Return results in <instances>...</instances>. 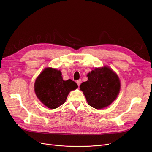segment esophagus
I'll list each match as a JSON object with an SVG mask.
<instances>
[{
  "label": "esophagus",
  "instance_id": "obj_1",
  "mask_svg": "<svg viewBox=\"0 0 152 152\" xmlns=\"http://www.w3.org/2000/svg\"><path fill=\"white\" fill-rule=\"evenodd\" d=\"M76 83H77V84L78 85V86H80V84H81V79H79V80H77V81H76Z\"/></svg>",
  "mask_w": 152,
  "mask_h": 152
}]
</instances>
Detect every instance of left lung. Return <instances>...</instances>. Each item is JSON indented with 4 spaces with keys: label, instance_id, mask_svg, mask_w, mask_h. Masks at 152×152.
Instances as JSON below:
<instances>
[{
    "label": "left lung",
    "instance_id": "left-lung-1",
    "mask_svg": "<svg viewBox=\"0 0 152 152\" xmlns=\"http://www.w3.org/2000/svg\"><path fill=\"white\" fill-rule=\"evenodd\" d=\"M88 80L80 85L88 104L95 109L108 107L118 97L120 81L115 72L107 66L96 68L87 74Z\"/></svg>",
    "mask_w": 152,
    "mask_h": 152
}]
</instances>
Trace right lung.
I'll return each mask as SVG.
<instances>
[{
	"label": "right lung",
	"instance_id": "obj_1",
	"mask_svg": "<svg viewBox=\"0 0 152 152\" xmlns=\"http://www.w3.org/2000/svg\"><path fill=\"white\" fill-rule=\"evenodd\" d=\"M77 88V84L71 80H63L60 70L45 68L37 77L34 83L36 96L47 108L55 109L66 102L70 91Z\"/></svg>",
	"mask_w": 152,
	"mask_h": 152
}]
</instances>
